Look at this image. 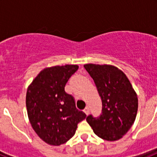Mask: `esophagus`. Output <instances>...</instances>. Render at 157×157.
Wrapping results in <instances>:
<instances>
[{
	"label": "esophagus",
	"instance_id": "obj_1",
	"mask_svg": "<svg viewBox=\"0 0 157 157\" xmlns=\"http://www.w3.org/2000/svg\"><path fill=\"white\" fill-rule=\"evenodd\" d=\"M83 111H84V112H85L86 114V115H88L89 113H90V108H89L88 106H87V107H86V108H85V109H84V110H83Z\"/></svg>",
	"mask_w": 157,
	"mask_h": 157
}]
</instances>
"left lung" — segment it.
Instances as JSON below:
<instances>
[{
    "label": "left lung",
    "mask_w": 157,
    "mask_h": 157,
    "mask_svg": "<svg viewBox=\"0 0 157 157\" xmlns=\"http://www.w3.org/2000/svg\"><path fill=\"white\" fill-rule=\"evenodd\" d=\"M94 79L102 101L99 117H86L95 134L106 141L123 138L134 124L138 101L128 78L120 69L112 65L88 63L84 65Z\"/></svg>",
    "instance_id": "1"
}]
</instances>
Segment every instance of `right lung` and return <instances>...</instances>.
Wrapping results in <instances>:
<instances>
[{"mask_svg":"<svg viewBox=\"0 0 157 157\" xmlns=\"http://www.w3.org/2000/svg\"><path fill=\"white\" fill-rule=\"evenodd\" d=\"M78 65L54 66L41 71L27 88V115L32 127L41 140L60 145L75 134L78 123L86 115L75 107L74 98L64 90Z\"/></svg>","mask_w":157,"mask_h":157,"instance_id":"add662e5","label":"right lung"}]
</instances>
